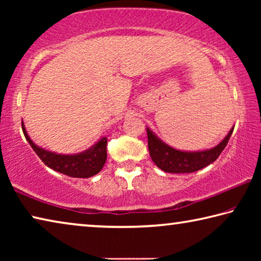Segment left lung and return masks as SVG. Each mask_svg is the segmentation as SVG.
Masks as SVG:
<instances>
[{"label":"left lung","mask_w":261,"mask_h":261,"mask_svg":"<svg viewBox=\"0 0 261 261\" xmlns=\"http://www.w3.org/2000/svg\"><path fill=\"white\" fill-rule=\"evenodd\" d=\"M148 151L153 162L166 173L173 174H187L200 170L202 168L211 165L219 158L221 152L227 146L228 140L230 138L233 129L229 131L221 143L211 149L200 152H183L170 147L161 141L153 132L148 129Z\"/></svg>","instance_id":"left-lung-1"}]
</instances>
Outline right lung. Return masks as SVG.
I'll return each mask as SVG.
<instances>
[{
    "mask_svg": "<svg viewBox=\"0 0 261 261\" xmlns=\"http://www.w3.org/2000/svg\"><path fill=\"white\" fill-rule=\"evenodd\" d=\"M21 127H23L26 140L29 141L37 155L40 158V160L53 170L70 176V177H92L102 169L107 160V138L106 137H102L98 143L86 151L72 154V155H64V154H56L37 146L29 137L23 122H21Z\"/></svg>",
    "mask_w": 261,
    "mask_h": 261,
    "instance_id": "add662e5",
    "label": "right lung"
}]
</instances>
